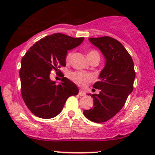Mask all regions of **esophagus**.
Wrapping results in <instances>:
<instances>
[{
    "label": "esophagus",
    "mask_w": 155,
    "mask_h": 155,
    "mask_svg": "<svg viewBox=\"0 0 155 155\" xmlns=\"http://www.w3.org/2000/svg\"><path fill=\"white\" fill-rule=\"evenodd\" d=\"M79 96H81V97H83V96H85V95H86V92L83 91V90H79Z\"/></svg>",
    "instance_id": "esophagus-1"
}]
</instances>
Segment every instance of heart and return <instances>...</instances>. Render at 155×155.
<instances>
[{"mask_svg":"<svg viewBox=\"0 0 155 155\" xmlns=\"http://www.w3.org/2000/svg\"><path fill=\"white\" fill-rule=\"evenodd\" d=\"M72 51H69L65 56V59L66 61H69L70 59L71 56H72ZM94 54H98L97 51H90L88 54V57L92 55H94ZM99 55V54H98ZM68 77L69 79L75 83L76 84H77L78 86H85L88 84L89 83L92 82V81L94 79V77L92 74L90 73H87V72H80V71H73V72H69L68 74Z\"/></svg>","mask_w":155,"mask_h":155,"instance_id":"b5f03b06","label":"heart"}]
</instances>
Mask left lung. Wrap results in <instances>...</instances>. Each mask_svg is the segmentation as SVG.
I'll return each mask as SVG.
<instances>
[{"label": "left lung", "mask_w": 155, "mask_h": 155, "mask_svg": "<svg viewBox=\"0 0 155 155\" xmlns=\"http://www.w3.org/2000/svg\"><path fill=\"white\" fill-rule=\"evenodd\" d=\"M89 40L104 54L106 65L99 76L100 81L93 85L100 93L90 95L93 107L85 110L83 114L93 122L103 123L120 110L133 91L134 65L126 48L115 38L104 36L90 38Z\"/></svg>", "instance_id": "8db88e82"}]
</instances>
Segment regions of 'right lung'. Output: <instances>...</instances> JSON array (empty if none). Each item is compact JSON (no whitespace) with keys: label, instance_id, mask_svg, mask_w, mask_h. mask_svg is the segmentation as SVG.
<instances>
[{"label":"right lung","instance_id":"1","mask_svg":"<svg viewBox=\"0 0 155 155\" xmlns=\"http://www.w3.org/2000/svg\"><path fill=\"white\" fill-rule=\"evenodd\" d=\"M84 38H72L61 33L45 36L31 47L21 59L19 71L21 96L34 115L43 119L55 117L62 110L70 96L79 89L75 83L62 77L55 85L49 78L52 69L65 66L68 50L79 46Z\"/></svg>","mask_w":155,"mask_h":155}]
</instances>
